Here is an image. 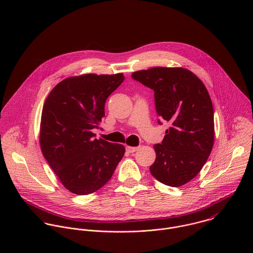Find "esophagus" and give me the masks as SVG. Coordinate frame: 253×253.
Returning a JSON list of instances; mask_svg holds the SVG:
<instances>
[{"label": "esophagus", "mask_w": 253, "mask_h": 253, "mask_svg": "<svg viewBox=\"0 0 253 253\" xmlns=\"http://www.w3.org/2000/svg\"><path fill=\"white\" fill-rule=\"evenodd\" d=\"M126 150L129 152V153H133L135 151L138 150V147H133V146H127L126 147Z\"/></svg>", "instance_id": "obj_1"}]
</instances>
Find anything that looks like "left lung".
Returning a JSON list of instances; mask_svg holds the SVG:
<instances>
[{
    "instance_id": "obj_1",
    "label": "left lung",
    "mask_w": 253,
    "mask_h": 253,
    "mask_svg": "<svg viewBox=\"0 0 253 253\" xmlns=\"http://www.w3.org/2000/svg\"><path fill=\"white\" fill-rule=\"evenodd\" d=\"M132 78L153 89L158 116L171 124L162 143L153 146L156 159L150 172L165 185L182 186L201 171L213 147L209 93L194 73L181 67L140 70Z\"/></svg>"
}]
</instances>
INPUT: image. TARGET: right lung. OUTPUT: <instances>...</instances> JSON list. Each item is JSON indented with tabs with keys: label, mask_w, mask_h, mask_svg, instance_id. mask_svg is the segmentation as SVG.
<instances>
[{
	"label": "right lung",
	"mask_w": 253,
	"mask_h": 253,
	"mask_svg": "<svg viewBox=\"0 0 253 253\" xmlns=\"http://www.w3.org/2000/svg\"><path fill=\"white\" fill-rule=\"evenodd\" d=\"M124 81L122 73L84 74L58 83L42 110L40 147L63 186L91 194L111 179L125 153L122 144L94 139L105 117V102Z\"/></svg>",
	"instance_id": "1"
}]
</instances>
